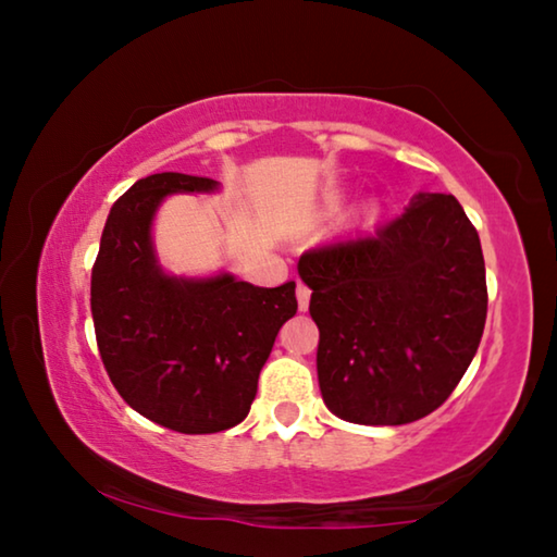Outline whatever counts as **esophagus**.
<instances>
[{
	"instance_id": "obj_1",
	"label": "esophagus",
	"mask_w": 557,
	"mask_h": 557,
	"mask_svg": "<svg viewBox=\"0 0 557 557\" xmlns=\"http://www.w3.org/2000/svg\"><path fill=\"white\" fill-rule=\"evenodd\" d=\"M310 295H312V289L299 282V285H297V305H299V310H302V312H307V307H310Z\"/></svg>"
}]
</instances>
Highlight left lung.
I'll list each match as a JSON object with an SVG mask.
<instances>
[{
	"label": "left lung",
	"instance_id": "obj_1",
	"mask_svg": "<svg viewBox=\"0 0 557 557\" xmlns=\"http://www.w3.org/2000/svg\"><path fill=\"white\" fill-rule=\"evenodd\" d=\"M297 270L312 289L317 376L334 417L399 426L451 396L488 310L479 233L454 196L419 193L372 235L314 247Z\"/></svg>",
	"mask_w": 557,
	"mask_h": 557
}]
</instances>
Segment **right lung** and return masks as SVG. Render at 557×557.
Wrapping results in <instances>:
<instances>
[{"instance_id":"obj_1","label":"right lung","mask_w":557,"mask_h":557,"mask_svg":"<svg viewBox=\"0 0 557 557\" xmlns=\"http://www.w3.org/2000/svg\"><path fill=\"white\" fill-rule=\"evenodd\" d=\"M218 181L156 173L113 202L91 270L96 344L131 409L181 434L240 423L260 369L289 317L295 282L255 287L233 275L173 277L156 258L151 225L173 193H213Z\"/></svg>"}]
</instances>
